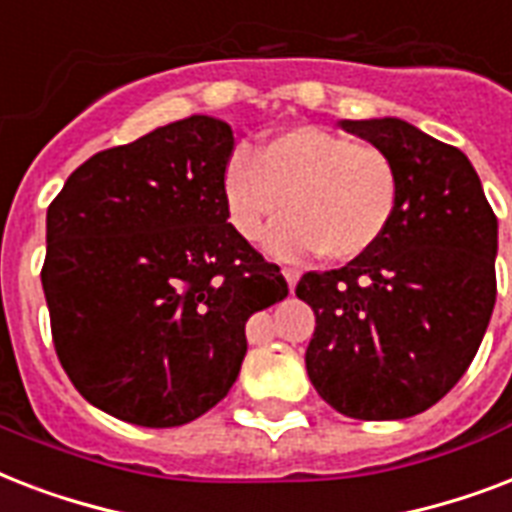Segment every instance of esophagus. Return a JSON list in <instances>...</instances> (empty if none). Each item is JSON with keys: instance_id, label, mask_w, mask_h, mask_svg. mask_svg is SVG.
Returning <instances> with one entry per match:
<instances>
[{"instance_id": "1", "label": "esophagus", "mask_w": 512, "mask_h": 512, "mask_svg": "<svg viewBox=\"0 0 512 512\" xmlns=\"http://www.w3.org/2000/svg\"><path fill=\"white\" fill-rule=\"evenodd\" d=\"M281 273H284V279H287V284H289V289H295V284H297V279H300V271H297V268H281Z\"/></svg>"}]
</instances>
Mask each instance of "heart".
I'll use <instances>...</instances> for the list:
<instances>
[{"label": "heart", "instance_id": "obj_1", "mask_svg": "<svg viewBox=\"0 0 512 512\" xmlns=\"http://www.w3.org/2000/svg\"><path fill=\"white\" fill-rule=\"evenodd\" d=\"M401 180L382 148L353 143L324 127H292L260 151L236 148L225 164L223 196L239 236L265 244L273 255L345 263L377 244L396 215Z\"/></svg>", "mask_w": 512, "mask_h": 512}]
</instances>
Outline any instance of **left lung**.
Masks as SVG:
<instances>
[{"instance_id": "obj_1", "label": "left lung", "mask_w": 512, "mask_h": 512, "mask_svg": "<svg viewBox=\"0 0 512 512\" xmlns=\"http://www.w3.org/2000/svg\"><path fill=\"white\" fill-rule=\"evenodd\" d=\"M393 159L396 215L369 252L308 271L295 295L316 313L313 388L353 420H404L468 372L497 300V217L460 148L401 119L342 122Z\"/></svg>"}]
</instances>
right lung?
I'll return each mask as SVG.
<instances>
[{
	"mask_svg": "<svg viewBox=\"0 0 512 512\" xmlns=\"http://www.w3.org/2000/svg\"><path fill=\"white\" fill-rule=\"evenodd\" d=\"M231 154L228 124L191 116L90 156L47 207L55 353L116 420L175 428L209 412L239 377L249 316L289 295L228 223Z\"/></svg>",
	"mask_w": 512,
	"mask_h": 512,
	"instance_id": "add662e5",
	"label": "right lung"
}]
</instances>
